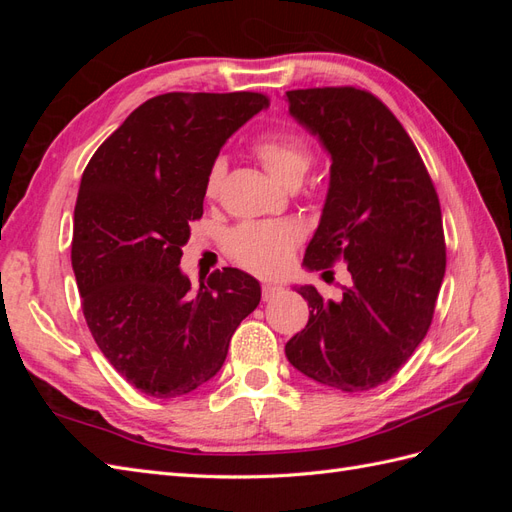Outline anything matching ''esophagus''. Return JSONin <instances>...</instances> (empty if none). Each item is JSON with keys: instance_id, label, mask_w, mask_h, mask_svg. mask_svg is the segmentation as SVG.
Returning a JSON list of instances; mask_svg holds the SVG:
<instances>
[{"instance_id": "1", "label": "esophagus", "mask_w": 512, "mask_h": 512, "mask_svg": "<svg viewBox=\"0 0 512 512\" xmlns=\"http://www.w3.org/2000/svg\"><path fill=\"white\" fill-rule=\"evenodd\" d=\"M280 292H282V286H277V284H265V286H262V299L271 301V299H275Z\"/></svg>"}]
</instances>
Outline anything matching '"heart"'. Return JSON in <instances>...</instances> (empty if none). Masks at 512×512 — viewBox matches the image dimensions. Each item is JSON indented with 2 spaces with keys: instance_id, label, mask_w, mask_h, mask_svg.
<instances>
[{
  "instance_id": "1",
  "label": "heart",
  "mask_w": 512,
  "mask_h": 512,
  "mask_svg": "<svg viewBox=\"0 0 512 512\" xmlns=\"http://www.w3.org/2000/svg\"><path fill=\"white\" fill-rule=\"evenodd\" d=\"M254 153L267 173L286 188L299 185L312 164V151L305 138L290 130L262 134L254 145ZM224 175L226 160H213L207 173V196L220 190ZM299 241L301 230L292 222H245L228 232L226 252L247 271L269 277L288 267Z\"/></svg>"
}]
</instances>
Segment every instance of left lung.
<instances>
[{
    "instance_id": "1",
    "label": "left lung",
    "mask_w": 512,
    "mask_h": 512,
    "mask_svg": "<svg viewBox=\"0 0 512 512\" xmlns=\"http://www.w3.org/2000/svg\"><path fill=\"white\" fill-rule=\"evenodd\" d=\"M288 113L331 158L329 190L303 267L342 258V301L297 286L312 307L286 356L303 376L356 393L391 380L433 318L446 269L436 188L408 132L376 96L354 87L286 91Z\"/></svg>"
}]
</instances>
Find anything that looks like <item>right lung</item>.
Here are the masks:
<instances>
[{
    "label": "right lung",
    "instance_id": "obj_1",
    "mask_svg": "<svg viewBox=\"0 0 512 512\" xmlns=\"http://www.w3.org/2000/svg\"><path fill=\"white\" fill-rule=\"evenodd\" d=\"M269 98L164 94L136 108L89 160L74 209L72 269L98 348L138 391L168 399L222 369L232 333L260 303L241 269L196 292L179 267L203 215L207 173Z\"/></svg>",
    "mask_w": 512,
    "mask_h": 512
}]
</instances>
